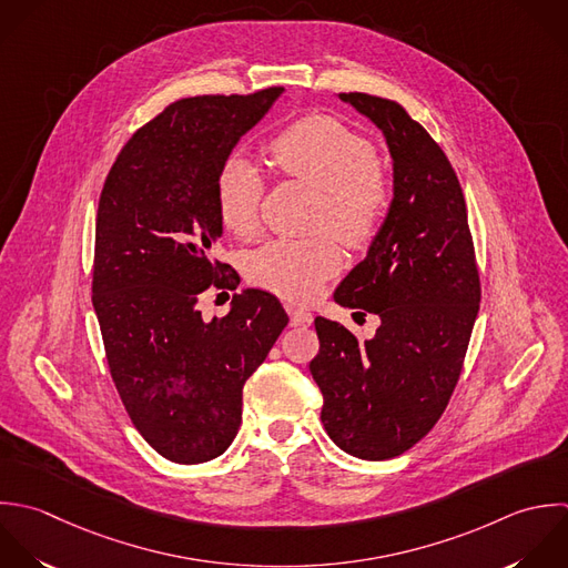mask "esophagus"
<instances>
[{
    "mask_svg": "<svg viewBox=\"0 0 568 568\" xmlns=\"http://www.w3.org/2000/svg\"><path fill=\"white\" fill-rule=\"evenodd\" d=\"M287 314H290V323H292L294 327H298V325H310V323L314 321L312 312L301 310V307H294V305H287Z\"/></svg>",
    "mask_w": 568,
    "mask_h": 568,
    "instance_id": "34e87169",
    "label": "esophagus"
}]
</instances>
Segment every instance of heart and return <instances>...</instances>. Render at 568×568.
Here are the masks:
<instances>
[{"mask_svg":"<svg viewBox=\"0 0 568 568\" xmlns=\"http://www.w3.org/2000/svg\"><path fill=\"white\" fill-rule=\"evenodd\" d=\"M276 165L292 179L321 192L318 225L343 243L367 241L389 203V181L376 163L374 145L329 116H307L272 143ZM265 181L256 165L232 156L219 172L216 210L236 236H252L261 219ZM341 252L329 236L307 241L278 239L247 261L250 278L290 301L314 298L341 270Z\"/></svg>","mask_w":568,"mask_h":568,"instance_id":"b5f03b06","label":"heart"}]
</instances>
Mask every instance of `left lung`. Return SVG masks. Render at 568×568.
<instances>
[{
    "label": "left lung",
    "instance_id": "obj_1",
    "mask_svg": "<svg viewBox=\"0 0 568 568\" xmlns=\"http://www.w3.org/2000/svg\"><path fill=\"white\" fill-rule=\"evenodd\" d=\"M381 132L392 156V201L365 258L334 301L381 316L358 341L318 316L310 372L329 438L363 460L414 447L443 416L460 378L480 305V278L460 181L429 132L389 99L338 94Z\"/></svg>",
    "mask_w": 568,
    "mask_h": 568
}]
</instances>
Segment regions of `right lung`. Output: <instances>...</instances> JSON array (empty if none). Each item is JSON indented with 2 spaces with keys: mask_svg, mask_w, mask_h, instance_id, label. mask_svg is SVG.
Returning a JSON list of instances; mask_svg holds the SVG:
<instances>
[{
  "mask_svg": "<svg viewBox=\"0 0 568 568\" xmlns=\"http://www.w3.org/2000/svg\"><path fill=\"white\" fill-rule=\"evenodd\" d=\"M285 88L190 97L123 145L97 210L92 305L116 392L145 443L179 465L221 456L241 427L243 385L287 325L270 292L245 287L203 318L210 287L241 278L214 261L219 172Z\"/></svg>",
  "mask_w": 568,
  "mask_h": 568,
  "instance_id": "1",
  "label": "right lung"
}]
</instances>
